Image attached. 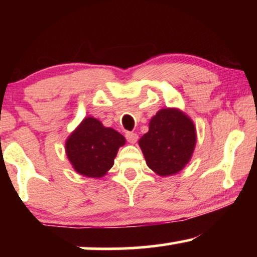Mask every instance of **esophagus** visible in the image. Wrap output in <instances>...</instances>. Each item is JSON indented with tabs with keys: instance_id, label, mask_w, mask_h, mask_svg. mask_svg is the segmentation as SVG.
<instances>
[{
	"instance_id": "34e87169",
	"label": "esophagus",
	"mask_w": 257,
	"mask_h": 257,
	"mask_svg": "<svg viewBox=\"0 0 257 257\" xmlns=\"http://www.w3.org/2000/svg\"><path fill=\"white\" fill-rule=\"evenodd\" d=\"M125 137L130 144H136L137 140H138V135H137V133H133V132H127Z\"/></svg>"
}]
</instances>
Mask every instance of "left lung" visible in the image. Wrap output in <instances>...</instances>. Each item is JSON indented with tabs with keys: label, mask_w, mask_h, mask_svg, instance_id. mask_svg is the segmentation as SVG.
Here are the masks:
<instances>
[{
	"label": "left lung",
	"mask_w": 257,
	"mask_h": 257,
	"mask_svg": "<svg viewBox=\"0 0 257 257\" xmlns=\"http://www.w3.org/2000/svg\"><path fill=\"white\" fill-rule=\"evenodd\" d=\"M196 145L194 122L178 107L161 108L151 118L149 132L139 139L146 164L154 173H179L192 159Z\"/></svg>",
	"instance_id": "obj_1"
}]
</instances>
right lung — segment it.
Segmentation results:
<instances>
[{
	"mask_svg": "<svg viewBox=\"0 0 257 257\" xmlns=\"http://www.w3.org/2000/svg\"><path fill=\"white\" fill-rule=\"evenodd\" d=\"M125 137L93 117H85L70 133L65 153L73 170L87 178L104 177L114 164Z\"/></svg>",
	"mask_w": 257,
	"mask_h": 257,
	"instance_id": "right-lung-1",
	"label": "right lung"
}]
</instances>
